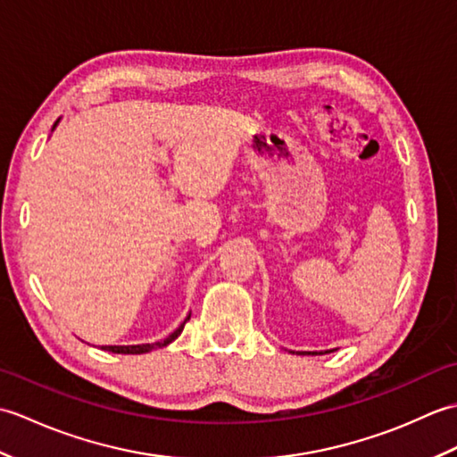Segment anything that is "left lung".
I'll use <instances>...</instances> for the list:
<instances>
[{
  "label": "left lung",
  "instance_id": "1",
  "mask_svg": "<svg viewBox=\"0 0 457 457\" xmlns=\"http://www.w3.org/2000/svg\"><path fill=\"white\" fill-rule=\"evenodd\" d=\"M308 353H312V355H316L318 352H308ZM326 353H329V352H326ZM318 355H320V353H318Z\"/></svg>",
  "mask_w": 457,
  "mask_h": 457
}]
</instances>
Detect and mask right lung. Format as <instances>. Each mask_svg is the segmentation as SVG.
I'll list each match as a JSON object with an SVG mask.
<instances>
[{"mask_svg":"<svg viewBox=\"0 0 457 457\" xmlns=\"http://www.w3.org/2000/svg\"><path fill=\"white\" fill-rule=\"evenodd\" d=\"M58 123V121H56ZM56 123H54V128H56ZM53 128V129H54ZM190 320V314L187 316V320H184V322L174 329V332L169 336V337H164V339H161V342H154V344H139V345H102V349H105V352H112V353H129V355H137V353H147V352H151V349H157V347H164V345H169L170 342H174V339H177L180 334H182V329H184V324H187Z\"/></svg>","mask_w":457,"mask_h":457,"instance_id":"add662e5","label":"right lung"}]
</instances>
